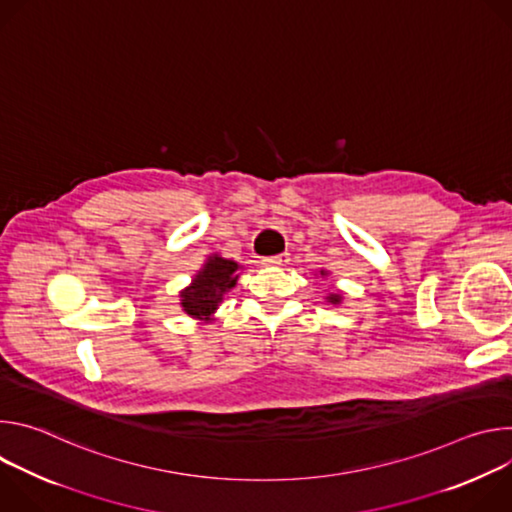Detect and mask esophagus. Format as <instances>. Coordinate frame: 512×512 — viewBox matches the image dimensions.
I'll list each match as a JSON object with an SVG mask.
<instances>
[{
  "instance_id": "obj_1",
  "label": "esophagus",
  "mask_w": 512,
  "mask_h": 512,
  "mask_svg": "<svg viewBox=\"0 0 512 512\" xmlns=\"http://www.w3.org/2000/svg\"><path fill=\"white\" fill-rule=\"evenodd\" d=\"M289 261V253H281V255H273V257H265L261 263L265 267H281Z\"/></svg>"
}]
</instances>
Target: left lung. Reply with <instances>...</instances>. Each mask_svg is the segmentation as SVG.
Here are the masks:
<instances>
[{"instance_id": "obj_1", "label": "left lung", "mask_w": 512, "mask_h": 512, "mask_svg": "<svg viewBox=\"0 0 512 512\" xmlns=\"http://www.w3.org/2000/svg\"><path fill=\"white\" fill-rule=\"evenodd\" d=\"M318 275H320V277H328V275H330V271H326V269H320V271H318ZM324 300H326L328 304H332V306H340L344 298L338 294V291H330V294H328Z\"/></svg>"}]
</instances>
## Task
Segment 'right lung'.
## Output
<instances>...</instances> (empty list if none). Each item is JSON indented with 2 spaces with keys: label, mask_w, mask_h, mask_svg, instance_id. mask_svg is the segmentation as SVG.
Wrapping results in <instances>:
<instances>
[{
  "label": "right lung",
  "mask_w": 512,
  "mask_h": 512,
  "mask_svg": "<svg viewBox=\"0 0 512 512\" xmlns=\"http://www.w3.org/2000/svg\"><path fill=\"white\" fill-rule=\"evenodd\" d=\"M241 269L243 265L237 261L210 253L202 267L192 275L190 283L180 291V308L194 320L204 324L214 322L218 306L237 285Z\"/></svg>",
  "instance_id": "right-lung-1"
}]
</instances>
